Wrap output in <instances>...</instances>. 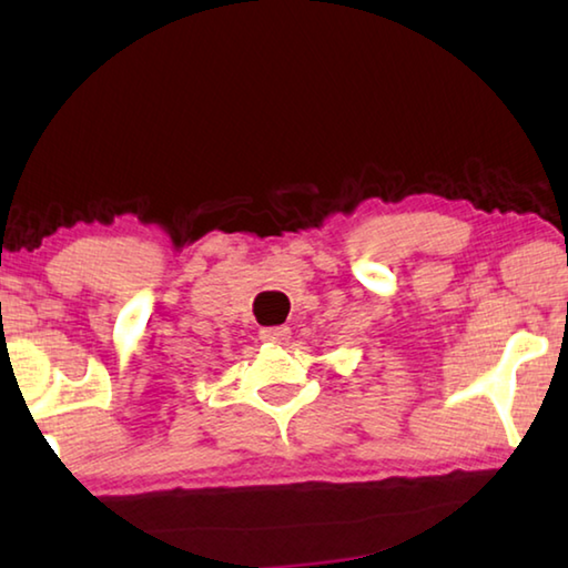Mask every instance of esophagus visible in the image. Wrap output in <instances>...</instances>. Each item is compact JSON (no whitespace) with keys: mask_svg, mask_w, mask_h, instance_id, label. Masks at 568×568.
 Instances as JSON below:
<instances>
[{"mask_svg":"<svg viewBox=\"0 0 568 568\" xmlns=\"http://www.w3.org/2000/svg\"><path fill=\"white\" fill-rule=\"evenodd\" d=\"M287 335H291V328H287V325H273V328L261 331V341H265V343H285Z\"/></svg>","mask_w":568,"mask_h":568,"instance_id":"1","label":"esophagus"}]
</instances>
